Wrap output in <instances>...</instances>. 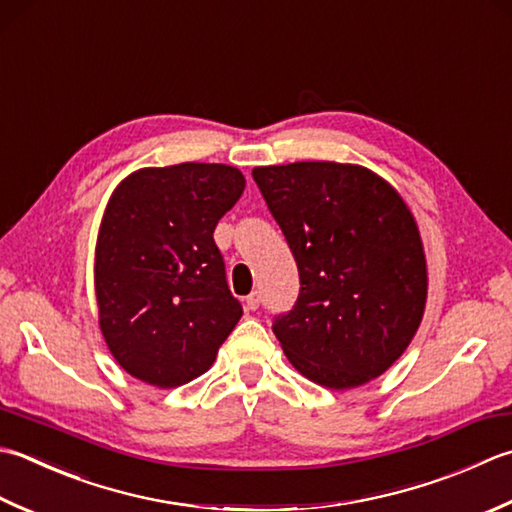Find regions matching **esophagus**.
Wrapping results in <instances>:
<instances>
[{"label":"esophagus","mask_w":512,"mask_h":512,"mask_svg":"<svg viewBox=\"0 0 512 512\" xmlns=\"http://www.w3.org/2000/svg\"><path fill=\"white\" fill-rule=\"evenodd\" d=\"M259 304H262V293H259V290H253V293L246 297V308L248 310H257Z\"/></svg>","instance_id":"1"}]
</instances>
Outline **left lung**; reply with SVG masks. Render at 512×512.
<instances>
[{
    "label": "left lung",
    "mask_w": 512,
    "mask_h": 512,
    "mask_svg": "<svg viewBox=\"0 0 512 512\" xmlns=\"http://www.w3.org/2000/svg\"><path fill=\"white\" fill-rule=\"evenodd\" d=\"M253 179L299 270L297 302L273 319L290 364L335 390L379 377L426 306V259L408 206L362 166H262Z\"/></svg>",
    "instance_id": "8db88e82"
}]
</instances>
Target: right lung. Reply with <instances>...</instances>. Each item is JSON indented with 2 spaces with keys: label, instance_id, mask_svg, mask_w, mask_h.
Segmentation results:
<instances>
[{
  "label": "right lung",
  "instance_id": "obj_1",
  "mask_svg": "<svg viewBox=\"0 0 512 512\" xmlns=\"http://www.w3.org/2000/svg\"><path fill=\"white\" fill-rule=\"evenodd\" d=\"M244 186L233 166L186 162L137 170L110 197L95 290L99 328L126 373L173 388L213 366L244 313L213 233Z\"/></svg>",
  "mask_w": 512,
  "mask_h": 512
}]
</instances>
